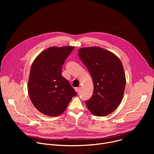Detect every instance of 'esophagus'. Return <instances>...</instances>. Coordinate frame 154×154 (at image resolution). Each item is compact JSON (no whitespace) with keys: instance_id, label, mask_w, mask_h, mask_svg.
Listing matches in <instances>:
<instances>
[{"instance_id":"esophagus-1","label":"esophagus","mask_w":154,"mask_h":154,"mask_svg":"<svg viewBox=\"0 0 154 154\" xmlns=\"http://www.w3.org/2000/svg\"><path fill=\"white\" fill-rule=\"evenodd\" d=\"M75 91H76L77 93H79V92L80 91V89L79 87H76V88H75Z\"/></svg>"}]
</instances>
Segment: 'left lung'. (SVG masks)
Returning a JSON list of instances; mask_svg holds the SVG:
<instances>
[{"label":"left lung","mask_w":154,"mask_h":154,"mask_svg":"<svg viewBox=\"0 0 154 154\" xmlns=\"http://www.w3.org/2000/svg\"><path fill=\"white\" fill-rule=\"evenodd\" d=\"M79 56L92 77L94 91L85 101L95 116H104L113 112L123 98L126 79L120 59L113 53L100 47L79 49Z\"/></svg>","instance_id":"8db88e82"}]
</instances>
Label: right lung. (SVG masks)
Wrapping results in <instances>:
<instances>
[{"mask_svg":"<svg viewBox=\"0 0 154 154\" xmlns=\"http://www.w3.org/2000/svg\"><path fill=\"white\" fill-rule=\"evenodd\" d=\"M74 49V46L50 47L41 52L32 64L28 93L35 107L43 115H61L77 95L61 75L62 66Z\"/></svg>","mask_w":154,"mask_h":154,"instance_id":"right-lung-1","label":"right lung"}]
</instances>
